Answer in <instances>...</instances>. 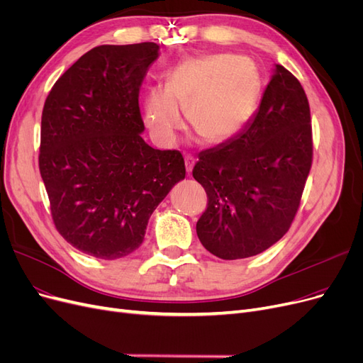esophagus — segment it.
<instances>
[{"label":"esophagus","mask_w":363,"mask_h":363,"mask_svg":"<svg viewBox=\"0 0 363 363\" xmlns=\"http://www.w3.org/2000/svg\"><path fill=\"white\" fill-rule=\"evenodd\" d=\"M194 157L193 155H190V154H186L185 155V169H186V173H191V170H193V166H194Z\"/></svg>","instance_id":"esophagus-1"}]
</instances>
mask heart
I'll use <instances>...</instances> for the list:
<instances>
[{"instance_id": "1", "label": "heart", "mask_w": 363, "mask_h": 363, "mask_svg": "<svg viewBox=\"0 0 363 363\" xmlns=\"http://www.w3.org/2000/svg\"><path fill=\"white\" fill-rule=\"evenodd\" d=\"M259 96L254 67L232 55H203L184 61L143 100L145 124L157 142L172 145L184 127L179 107L197 136L220 143L245 125Z\"/></svg>"}]
</instances>
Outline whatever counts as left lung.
Wrapping results in <instances>:
<instances>
[{"label": "left lung", "mask_w": 363, "mask_h": 363, "mask_svg": "<svg viewBox=\"0 0 363 363\" xmlns=\"http://www.w3.org/2000/svg\"><path fill=\"white\" fill-rule=\"evenodd\" d=\"M311 164L310 103L299 80L277 64L244 131L199 154L193 177L208 196L196 224L200 242L224 260L272 247L296 217Z\"/></svg>", "instance_id": "left-lung-1"}]
</instances>
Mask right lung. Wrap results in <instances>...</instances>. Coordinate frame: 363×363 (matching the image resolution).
Masks as SVG:
<instances>
[{
  "label": "right lung",
  "instance_id": "right-lung-1",
  "mask_svg": "<svg viewBox=\"0 0 363 363\" xmlns=\"http://www.w3.org/2000/svg\"><path fill=\"white\" fill-rule=\"evenodd\" d=\"M158 45H101L52 86L40 131L38 167L58 233L88 256L125 257L143 242L151 213L185 178L177 150H154L139 92Z\"/></svg>",
  "mask_w": 363,
  "mask_h": 363
}]
</instances>
